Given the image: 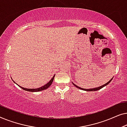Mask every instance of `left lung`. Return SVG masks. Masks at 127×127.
<instances>
[{"label": "left lung", "mask_w": 127, "mask_h": 127, "mask_svg": "<svg viewBox=\"0 0 127 127\" xmlns=\"http://www.w3.org/2000/svg\"><path fill=\"white\" fill-rule=\"evenodd\" d=\"M113 79V78H112ZM112 79H111V80H109V81H108V82H107V83H106L105 84H104V85H103V86H100V87H97V88H90V89H84V88H80V87H78L77 86H76V84H74V83H73V84L74 85V86L75 87H76L77 88H79V89H80V90H84V91H97V90H99V89H101L102 88H103V87H105V86H107V84H109V83H110V82L111 81H112Z\"/></svg>", "instance_id": "1"}]
</instances>
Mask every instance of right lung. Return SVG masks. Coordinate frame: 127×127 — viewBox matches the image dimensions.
<instances>
[{"label": "right lung", "instance_id": "obj_1", "mask_svg": "<svg viewBox=\"0 0 127 127\" xmlns=\"http://www.w3.org/2000/svg\"><path fill=\"white\" fill-rule=\"evenodd\" d=\"M54 77H55V75L53 76V77L52 78V79L50 80L49 82H48V83H47L46 84H45L44 86H43L41 87H40V88H33V89H29V88H24V87H21L19 86V85H18V86L20 87H21L22 88V89H23L24 90H25V91H30V92H38V91H43V90H44L47 89V88H48L49 87L51 86L52 83H53V80L54 79ZM15 83V82H14Z\"/></svg>", "mask_w": 127, "mask_h": 127}]
</instances>
